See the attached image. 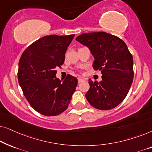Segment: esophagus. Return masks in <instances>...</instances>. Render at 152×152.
Masks as SVG:
<instances>
[{
	"label": "esophagus",
	"instance_id": "obj_1",
	"mask_svg": "<svg viewBox=\"0 0 152 152\" xmlns=\"http://www.w3.org/2000/svg\"><path fill=\"white\" fill-rule=\"evenodd\" d=\"M77 80H78V82L80 83V82H82V81H84V79L82 78V77H78L77 78Z\"/></svg>",
	"mask_w": 152,
	"mask_h": 152
}]
</instances>
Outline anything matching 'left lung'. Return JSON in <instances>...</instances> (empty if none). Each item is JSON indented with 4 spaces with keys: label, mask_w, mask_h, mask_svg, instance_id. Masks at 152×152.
Masks as SVG:
<instances>
[{
    "label": "left lung",
    "mask_w": 152,
    "mask_h": 152,
    "mask_svg": "<svg viewBox=\"0 0 152 152\" xmlns=\"http://www.w3.org/2000/svg\"><path fill=\"white\" fill-rule=\"evenodd\" d=\"M76 40L88 48L95 59L93 68L102 74L99 82L89 79L86 99L95 109H113L126 97L134 78V60L126 43L104 32L82 34Z\"/></svg>",
    "instance_id": "obj_1"
}]
</instances>
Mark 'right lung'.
Returning <instances> with one entry per match:
<instances>
[{
  "instance_id": "add662e5",
  "label": "right lung",
  "mask_w": 152,
  "mask_h": 152,
  "mask_svg": "<svg viewBox=\"0 0 152 152\" xmlns=\"http://www.w3.org/2000/svg\"><path fill=\"white\" fill-rule=\"evenodd\" d=\"M75 34L49 35L34 41L23 53L18 64V80L33 109L46 116L61 114L67 109L77 85V79L68 75L56 77Z\"/></svg>"
}]
</instances>
